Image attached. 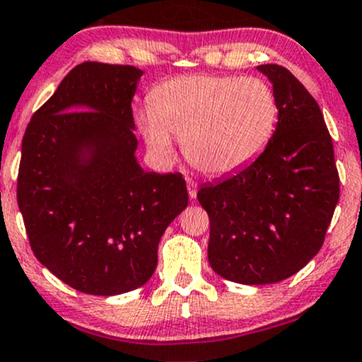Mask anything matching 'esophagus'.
I'll list each match as a JSON object with an SVG mask.
<instances>
[{"label": "esophagus", "mask_w": 362, "mask_h": 362, "mask_svg": "<svg viewBox=\"0 0 362 362\" xmlns=\"http://www.w3.org/2000/svg\"><path fill=\"white\" fill-rule=\"evenodd\" d=\"M188 181V193H189V198L194 199L196 198V193H198V186H196V182L193 180H186Z\"/></svg>", "instance_id": "1"}]
</instances>
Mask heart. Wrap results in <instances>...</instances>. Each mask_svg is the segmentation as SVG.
Here are the masks:
<instances>
[{"instance_id":"1","label":"heart","mask_w":362,"mask_h":362,"mask_svg":"<svg viewBox=\"0 0 362 362\" xmlns=\"http://www.w3.org/2000/svg\"><path fill=\"white\" fill-rule=\"evenodd\" d=\"M279 120L265 80L235 75H182L160 83L137 115L147 147L159 160L174 154L173 136L196 169L211 176L238 171L265 149Z\"/></svg>"}]
</instances>
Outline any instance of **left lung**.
Instances as JSON below:
<instances>
[{
    "label": "left lung",
    "instance_id": "8db88e82",
    "mask_svg": "<svg viewBox=\"0 0 362 362\" xmlns=\"http://www.w3.org/2000/svg\"><path fill=\"white\" fill-rule=\"evenodd\" d=\"M257 69L279 102L274 136L252 164L198 191L209 216V265L243 285L275 284L304 269L322 247L339 202L319 104L285 66Z\"/></svg>",
    "mask_w": 362,
    "mask_h": 362
}]
</instances>
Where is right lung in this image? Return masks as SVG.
I'll return each mask as SVG.
<instances>
[{"instance_id": "right-lung-1", "label": "right lung", "mask_w": 362, "mask_h": 362, "mask_svg": "<svg viewBox=\"0 0 362 362\" xmlns=\"http://www.w3.org/2000/svg\"><path fill=\"white\" fill-rule=\"evenodd\" d=\"M142 70L83 62L31 117L21 144L18 206L35 257L90 296L139 288L160 236L188 206L180 173L136 158L132 99Z\"/></svg>"}]
</instances>
